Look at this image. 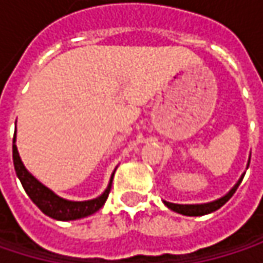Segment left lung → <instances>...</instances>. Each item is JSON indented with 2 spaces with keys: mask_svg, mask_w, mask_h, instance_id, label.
Instances as JSON below:
<instances>
[{
  "mask_svg": "<svg viewBox=\"0 0 263 263\" xmlns=\"http://www.w3.org/2000/svg\"><path fill=\"white\" fill-rule=\"evenodd\" d=\"M248 166H250V158H248V163H247V169H248ZM242 178H243V174H242V177L239 178V181L233 185V189L227 195H224L222 198H219L216 201H212V202H205V204H174V202H167V201H163V202H164V205H167V209H171V210H174V212H177L180 215H185V216H202V215H207V213H212V212L221 209L233 196V193L236 192V189L239 187Z\"/></svg>",
  "mask_w": 263,
  "mask_h": 263,
  "instance_id": "8db88e82",
  "label": "left lung"
}]
</instances>
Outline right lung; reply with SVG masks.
Segmentation results:
<instances>
[{
	"mask_svg": "<svg viewBox=\"0 0 263 263\" xmlns=\"http://www.w3.org/2000/svg\"><path fill=\"white\" fill-rule=\"evenodd\" d=\"M16 137H13V166H15V172L16 177L20 178V181L23 184L26 193L30 196V199L39 207V210L42 213H45L47 216L58 219V221H74L80 218H86L92 213H96L99 209H102V205L106 202L109 190H111V184H112V177L108 187L105 189V192L89 201H68L64 199L61 196H58L53 190H50L48 187H45L42 183H39L28 171L26 166L21 161V157L18 154V147L15 144Z\"/></svg>",
	"mask_w": 263,
	"mask_h": 263,
	"instance_id": "obj_1",
	"label": "right lung"
}]
</instances>
